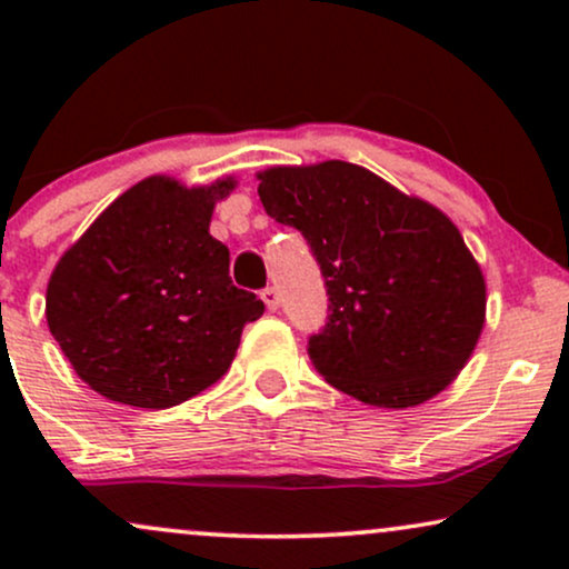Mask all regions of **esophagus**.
Returning <instances> with one entry per match:
<instances>
[{
	"instance_id": "1",
	"label": "esophagus",
	"mask_w": 569,
	"mask_h": 569,
	"mask_svg": "<svg viewBox=\"0 0 569 569\" xmlns=\"http://www.w3.org/2000/svg\"><path fill=\"white\" fill-rule=\"evenodd\" d=\"M262 299H264L267 310H270V312H276L278 307H280V293H278V289H264V291H262Z\"/></svg>"
}]
</instances>
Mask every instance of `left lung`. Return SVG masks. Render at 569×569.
Wrapping results in <instances>:
<instances>
[{
  "label": "left lung",
  "instance_id": "left-lung-1",
  "mask_svg": "<svg viewBox=\"0 0 569 569\" xmlns=\"http://www.w3.org/2000/svg\"><path fill=\"white\" fill-rule=\"evenodd\" d=\"M264 211L305 234L329 321L312 367L369 407L439 396L479 342L487 283L452 219L361 166L326 160L257 173Z\"/></svg>",
  "mask_w": 569,
  "mask_h": 569
}]
</instances>
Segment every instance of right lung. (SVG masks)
I'll return each instance as SVG.
<instances>
[{"label": "right lung", "mask_w": 569, "mask_h": 569, "mask_svg": "<svg viewBox=\"0 0 569 569\" xmlns=\"http://www.w3.org/2000/svg\"><path fill=\"white\" fill-rule=\"evenodd\" d=\"M234 184L149 176L58 259L44 316L96 393L168 409L227 375L243 326L264 312L257 293L232 286L230 248L208 232Z\"/></svg>", "instance_id": "add662e5"}]
</instances>
